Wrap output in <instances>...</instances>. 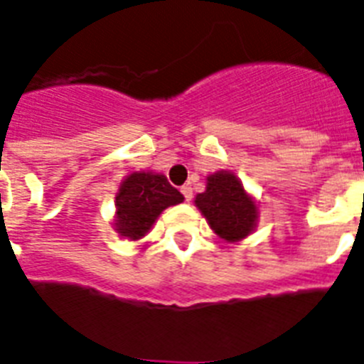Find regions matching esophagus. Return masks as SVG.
Returning a JSON list of instances; mask_svg holds the SVG:
<instances>
[{"label": "esophagus", "mask_w": 364, "mask_h": 364, "mask_svg": "<svg viewBox=\"0 0 364 364\" xmlns=\"http://www.w3.org/2000/svg\"><path fill=\"white\" fill-rule=\"evenodd\" d=\"M181 194L185 196V200L191 201L192 200V187L191 185H183L181 187Z\"/></svg>", "instance_id": "esophagus-1"}]
</instances>
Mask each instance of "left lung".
Returning <instances> with one entry per match:
<instances>
[{"mask_svg":"<svg viewBox=\"0 0 364 364\" xmlns=\"http://www.w3.org/2000/svg\"><path fill=\"white\" fill-rule=\"evenodd\" d=\"M209 228L228 242H239L257 228L259 203L229 170L207 176L205 192L194 198Z\"/></svg>","mask_w":364,"mask_h":364,"instance_id":"8db88e82","label":"left lung"}]
</instances>
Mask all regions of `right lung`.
I'll return each mask as SVG.
<instances>
[{
	"mask_svg": "<svg viewBox=\"0 0 364 364\" xmlns=\"http://www.w3.org/2000/svg\"><path fill=\"white\" fill-rule=\"evenodd\" d=\"M185 200L168 183L164 173L133 172L124 177L116 194V213L112 228L127 240H140L149 233L164 209Z\"/></svg>",
	"mask_w": 364,
	"mask_h": 364,
	"instance_id": "1",
	"label": "right lung"
}]
</instances>
